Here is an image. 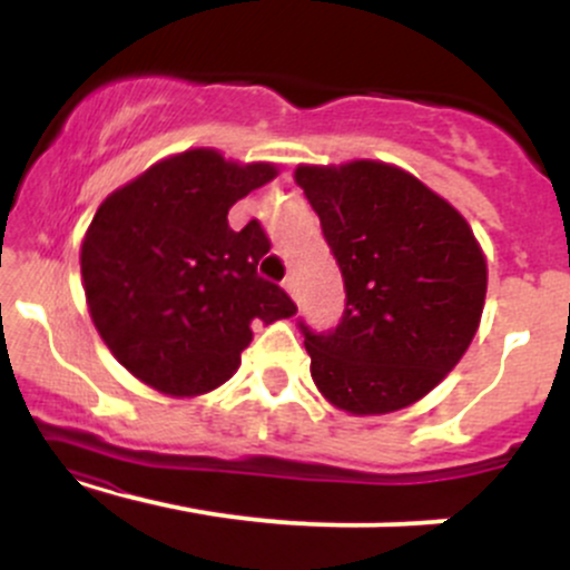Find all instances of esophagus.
Returning <instances> with one entry per match:
<instances>
[{"label":"esophagus","mask_w":570,"mask_h":570,"mask_svg":"<svg viewBox=\"0 0 570 570\" xmlns=\"http://www.w3.org/2000/svg\"><path fill=\"white\" fill-rule=\"evenodd\" d=\"M284 289L292 294V297H297V276L294 273H289V276L284 278Z\"/></svg>","instance_id":"34e87169"}]
</instances>
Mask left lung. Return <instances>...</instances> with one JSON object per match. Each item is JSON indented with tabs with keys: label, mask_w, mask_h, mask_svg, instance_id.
I'll return each instance as SVG.
<instances>
[{
	"label": "left lung",
	"mask_w": 570,
	"mask_h": 570,
	"mask_svg": "<svg viewBox=\"0 0 570 570\" xmlns=\"http://www.w3.org/2000/svg\"><path fill=\"white\" fill-rule=\"evenodd\" d=\"M345 286L337 326H297L332 404L383 415L426 396L472 343L488 267L466 219L394 166H299Z\"/></svg>",
	"instance_id": "obj_1"
}]
</instances>
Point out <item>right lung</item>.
<instances>
[{"label":"right lung","instance_id":"1","mask_svg":"<svg viewBox=\"0 0 570 570\" xmlns=\"http://www.w3.org/2000/svg\"><path fill=\"white\" fill-rule=\"evenodd\" d=\"M276 176L189 149L149 168L98 206L82 240V281L98 335L122 367L171 396L233 377L252 324L289 318L297 305L257 273L271 238L227 212Z\"/></svg>","mask_w":570,"mask_h":570}]
</instances>
